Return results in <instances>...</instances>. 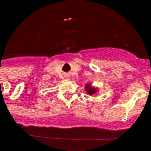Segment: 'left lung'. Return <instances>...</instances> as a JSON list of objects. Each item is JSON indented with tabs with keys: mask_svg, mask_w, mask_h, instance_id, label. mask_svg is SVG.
<instances>
[{
	"mask_svg": "<svg viewBox=\"0 0 151 151\" xmlns=\"http://www.w3.org/2000/svg\"><path fill=\"white\" fill-rule=\"evenodd\" d=\"M85 91L86 92V93L88 95H93V94L96 93L97 92H99V89L97 87H94L92 86V83H86L85 85Z\"/></svg>",
	"mask_w": 151,
	"mask_h": 151,
	"instance_id": "obj_1",
	"label": "left lung"
}]
</instances>
